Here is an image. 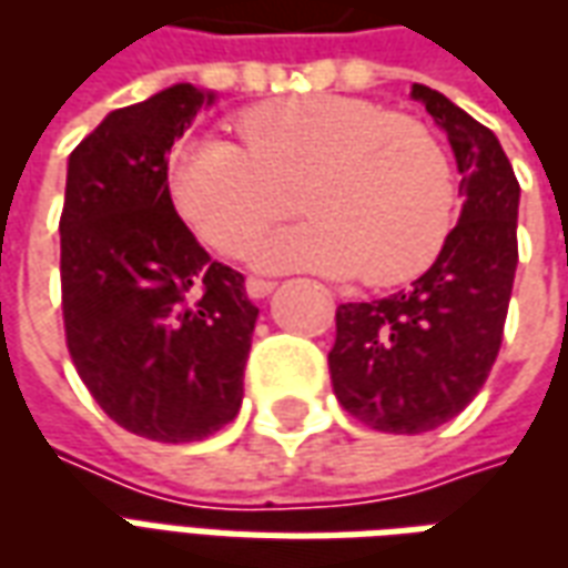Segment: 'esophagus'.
Listing matches in <instances>:
<instances>
[{"mask_svg":"<svg viewBox=\"0 0 568 568\" xmlns=\"http://www.w3.org/2000/svg\"><path fill=\"white\" fill-rule=\"evenodd\" d=\"M276 288L273 280H261V276H248L246 280V295L248 297H267Z\"/></svg>","mask_w":568,"mask_h":568,"instance_id":"esophagus-1","label":"esophagus"}]
</instances>
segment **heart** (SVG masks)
Listing matches in <instances>:
<instances>
[{
    "instance_id": "obj_1",
    "label": "heart",
    "mask_w": 568,
    "mask_h": 568,
    "mask_svg": "<svg viewBox=\"0 0 568 568\" xmlns=\"http://www.w3.org/2000/svg\"><path fill=\"white\" fill-rule=\"evenodd\" d=\"M243 145L191 142L170 191L191 231L240 255L301 206L313 215L255 246L264 267H313L374 288L417 280L447 246L459 210L450 151L410 115L344 93H297L236 118Z\"/></svg>"
}]
</instances>
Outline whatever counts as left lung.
Instances as JSON below:
<instances>
[{
  "mask_svg": "<svg viewBox=\"0 0 568 568\" xmlns=\"http://www.w3.org/2000/svg\"><path fill=\"white\" fill-rule=\"evenodd\" d=\"M414 100L450 140L463 215L438 261L407 292L337 307L328 353L346 414L393 435L432 432L484 389L517 271L520 185L496 133L426 84H414Z\"/></svg>",
  "mask_w": 568,
  "mask_h": 568,
  "instance_id": "left-lung-1",
  "label": "left lung"
}]
</instances>
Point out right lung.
Masks as SVG:
<instances>
[{
    "label": "right lung",
    "mask_w": 568,
    "mask_h": 568,
    "mask_svg": "<svg viewBox=\"0 0 568 568\" xmlns=\"http://www.w3.org/2000/svg\"><path fill=\"white\" fill-rule=\"evenodd\" d=\"M210 103L173 84L105 115L69 154L60 215L72 365L118 426L163 444L236 417L258 320L243 273L210 258L166 185V151Z\"/></svg>",
    "instance_id": "add662e5"
}]
</instances>
